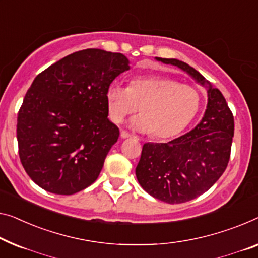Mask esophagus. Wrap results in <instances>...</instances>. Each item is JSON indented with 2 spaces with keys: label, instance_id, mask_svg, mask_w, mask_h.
Wrapping results in <instances>:
<instances>
[{
  "label": "esophagus",
  "instance_id": "1",
  "mask_svg": "<svg viewBox=\"0 0 258 258\" xmlns=\"http://www.w3.org/2000/svg\"><path fill=\"white\" fill-rule=\"evenodd\" d=\"M120 137L122 138V139H127V138H131L132 136L128 132H126V131H121L120 132Z\"/></svg>",
  "mask_w": 258,
  "mask_h": 258
}]
</instances>
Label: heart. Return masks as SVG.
<instances>
[{"label":"heart","mask_w":258,"mask_h":258,"mask_svg":"<svg viewBox=\"0 0 258 258\" xmlns=\"http://www.w3.org/2000/svg\"><path fill=\"white\" fill-rule=\"evenodd\" d=\"M109 116L114 122L122 121L136 111L141 114L131 120V126L160 139L175 137L185 130L201 107L197 90L161 75L137 76L130 86L112 83L106 90Z\"/></svg>","instance_id":"obj_1"}]
</instances>
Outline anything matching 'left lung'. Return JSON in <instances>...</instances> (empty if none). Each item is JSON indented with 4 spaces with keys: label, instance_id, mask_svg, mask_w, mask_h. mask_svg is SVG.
Segmentation results:
<instances>
[{
    "label": "left lung",
    "instance_id": "obj_1",
    "mask_svg": "<svg viewBox=\"0 0 258 258\" xmlns=\"http://www.w3.org/2000/svg\"><path fill=\"white\" fill-rule=\"evenodd\" d=\"M155 59L182 69L207 90L206 110L199 124L167 144H145L136 168L138 182L154 198L185 203L209 190L227 168L234 118L220 90L194 67L177 59Z\"/></svg>",
    "mask_w": 258,
    "mask_h": 258
}]
</instances>
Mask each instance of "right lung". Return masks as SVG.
<instances>
[{"mask_svg":"<svg viewBox=\"0 0 258 258\" xmlns=\"http://www.w3.org/2000/svg\"><path fill=\"white\" fill-rule=\"evenodd\" d=\"M128 69L121 53L88 48L33 80L18 112L17 141L26 174L41 189L69 196L97 179L119 137L106 90Z\"/></svg>","mask_w":258,"mask_h":258,"instance_id":"obj_1","label":"right lung"}]
</instances>
